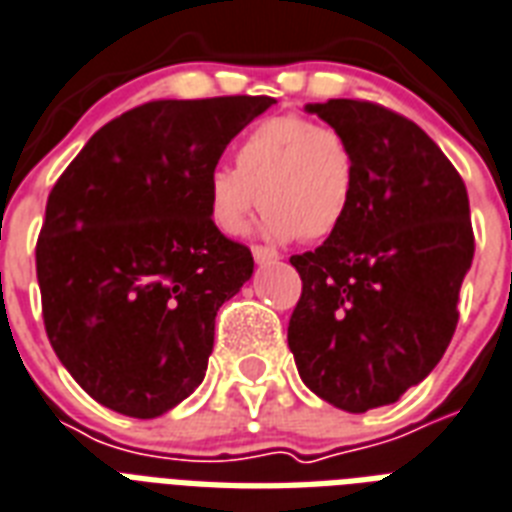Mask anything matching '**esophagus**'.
Listing matches in <instances>:
<instances>
[{
    "instance_id": "34e87169",
    "label": "esophagus",
    "mask_w": 512,
    "mask_h": 512,
    "mask_svg": "<svg viewBox=\"0 0 512 512\" xmlns=\"http://www.w3.org/2000/svg\"><path fill=\"white\" fill-rule=\"evenodd\" d=\"M252 257H255L257 265L276 263V260H279V255H276V252H273V249H268V247H252Z\"/></svg>"
}]
</instances>
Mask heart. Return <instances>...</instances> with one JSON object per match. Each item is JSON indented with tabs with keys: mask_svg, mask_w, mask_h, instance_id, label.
<instances>
[{
	"mask_svg": "<svg viewBox=\"0 0 512 512\" xmlns=\"http://www.w3.org/2000/svg\"><path fill=\"white\" fill-rule=\"evenodd\" d=\"M236 169L214 166L206 209L214 228L241 236L263 206L271 241H322L341 228L357 187V152L349 136L303 115L257 123L236 144Z\"/></svg>",
	"mask_w": 512,
	"mask_h": 512,
	"instance_id": "1",
	"label": "heart"
}]
</instances>
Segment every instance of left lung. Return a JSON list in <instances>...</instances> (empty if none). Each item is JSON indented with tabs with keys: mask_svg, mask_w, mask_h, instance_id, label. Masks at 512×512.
<instances>
[{
	"mask_svg": "<svg viewBox=\"0 0 512 512\" xmlns=\"http://www.w3.org/2000/svg\"><path fill=\"white\" fill-rule=\"evenodd\" d=\"M306 112L349 136L357 187L341 228L290 257L303 292L287 343L314 395L365 413L397 403L446 354L473 265L470 201L459 171L408 117L357 99Z\"/></svg>",
	"mask_w": 512,
	"mask_h": 512,
	"instance_id": "1",
	"label": "left lung"
}]
</instances>
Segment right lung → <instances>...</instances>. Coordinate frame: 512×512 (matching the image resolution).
I'll return each instance as SVG.
<instances>
[{
	"instance_id": "right-lung-1",
	"label": "right lung",
	"mask_w": 512,
	"mask_h": 512,
	"mask_svg": "<svg viewBox=\"0 0 512 512\" xmlns=\"http://www.w3.org/2000/svg\"><path fill=\"white\" fill-rule=\"evenodd\" d=\"M271 96L150 101L88 139L48 195L37 282L50 346L104 408L155 419L201 384L214 317L255 260L206 209V177Z\"/></svg>"
}]
</instances>
